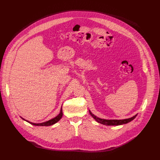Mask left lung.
Returning a JSON list of instances; mask_svg holds the SVG:
<instances>
[{
	"label": "left lung",
	"mask_w": 160,
	"mask_h": 160,
	"mask_svg": "<svg viewBox=\"0 0 160 160\" xmlns=\"http://www.w3.org/2000/svg\"><path fill=\"white\" fill-rule=\"evenodd\" d=\"M89 112L90 114V115L92 116L98 122L102 124L103 125H106V126H118V125L127 124L128 122H131L132 120H133L137 117V115H135V116L130 118L122 119V120H106V119H102V118L97 117L96 116L93 115L90 110H89Z\"/></svg>",
	"instance_id": "left-lung-1"
}]
</instances>
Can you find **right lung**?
<instances>
[{
    "instance_id": "right-lung-1",
    "label": "right lung",
    "mask_w": 160,
    "mask_h": 160,
    "mask_svg": "<svg viewBox=\"0 0 160 160\" xmlns=\"http://www.w3.org/2000/svg\"><path fill=\"white\" fill-rule=\"evenodd\" d=\"M62 115H63V113H62V108H61V109H60V113L58 114V115L57 117H55V118H52V119H51V120H48V121L44 122H42V123H32V122H29V121H28V120L24 119L23 118L21 117V118H22V120H24L28 122V123L31 124H32V125H34V126H51V125H53V124H55V123H57V122H58L60 119H61V118L62 117Z\"/></svg>"
}]
</instances>
